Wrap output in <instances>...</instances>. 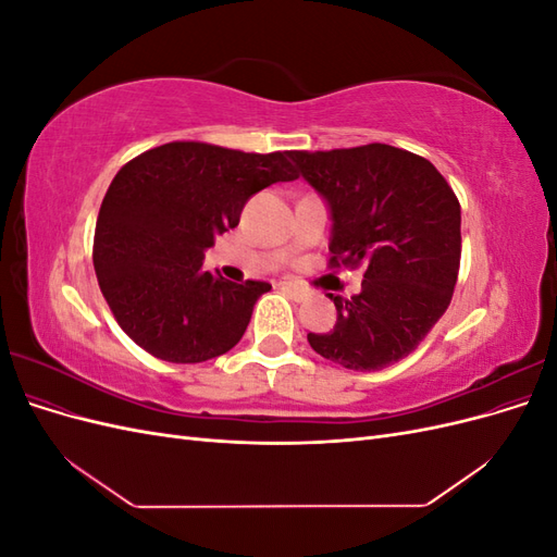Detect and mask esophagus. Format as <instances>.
I'll list each match as a JSON object with an SVG mask.
<instances>
[{"instance_id":"1","label":"esophagus","mask_w":557,"mask_h":557,"mask_svg":"<svg viewBox=\"0 0 557 557\" xmlns=\"http://www.w3.org/2000/svg\"><path fill=\"white\" fill-rule=\"evenodd\" d=\"M283 290L288 293L293 299H297V301H305L307 297H309V290L305 288V285H299V283H293V281H288V283H283Z\"/></svg>"}]
</instances>
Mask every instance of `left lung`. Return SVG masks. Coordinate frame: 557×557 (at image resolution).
I'll return each instance as SVG.
<instances>
[{"mask_svg":"<svg viewBox=\"0 0 557 557\" xmlns=\"http://www.w3.org/2000/svg\"><path fill=\"white\" fill-rule=\"evenodd\" d=\"M288 156L330 205V267H364L360 295H330L336 325L309 332L311 348L352 372L399 362L450 305L462 252L458 197L430 160L387 144Z\"/></svg>","mask_w":557,"mask_h":557,"instance_id":"left-lung-1","label":"left lung"}]
</instances>
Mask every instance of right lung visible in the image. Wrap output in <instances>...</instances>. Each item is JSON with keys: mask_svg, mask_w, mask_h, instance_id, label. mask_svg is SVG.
<instances>
[{"mask_svg": "<svg viewBox=\"0 0 557 557\" xmlns=\"http://www.w3.org/2000/svg\"><path fill=\"white\" fill-rule=\"evenodd\" d=\"M288 153L172 141L121 166L97 215L92 264L134 344L174 364L207 362L239 344L272 285L225 281L201 260L213 237L239 225L252 195L299 176Z\"/></svg>", "mask_w": 557, "mask_h": 557, "instance_id": "obj_1", "label": "right lung"}]
</instances>
